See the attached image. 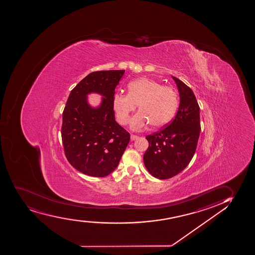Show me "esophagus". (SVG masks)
Masks as SVG:
<instances>
[{
    "label": "esophagus",
    "instance_id": "esophagus-1",
    "mask_svg": "<svg viewBox=\"0 0 255 255\" xmlns=\"http://www.w3.org/2000/svg\"><path fill=\"white\" fill-rule=\"evenodd\" d=\"M130 138H131V140L133 141L135 140V139H137V138H138V136H137V135L131 134V136H130Z\"/></svg>",
    "mask_w": 255,
    "mask_h": 255
}]
</instances>
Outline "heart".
Returning <instances> with one entry per match:
<instances>
[{
	"label": "heart",
	"mask_w": 255,
	"mask_h": 255,
	"mask_svg": "<svg viewBox=\"0 0 255 255\" xmlns=\"http://www.w3.org/2000/svg\"><path fill=\"white\" fill-rule=\"evenodd\" d=\"M128 94H116L112 106L118 122L126 125L130 114L138 106L139 112L130 122L132 130H140L150 124L153 128L165 126L172 120L178 108L177 93L155 80L139 78L129 82Z\"/></svg>",
	"instance_id": "b5f03b06"
}]
</instances>
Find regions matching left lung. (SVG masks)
Masks as SVG:
<instances>
[{
  "label": "left lung",
  "instance_id": "obj_1",
  "mask_svg": "<svg viewBox=\"0 0 255 255\" xmlns=\"http://www.w3.org/2000/svg\"><path fill=\"white\" fill-rule=\"evenodd\" d=\"M179 93V106L168 126L148 135L149 147L143 162L151 175L160 179L172 178L187 167L196 151L201 132L200 108L193 91L172 76Z\"/></svg>",
  "mask_w": 255,
  "mask_h": 255
}]
</instances>
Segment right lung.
<instances>
[{
	"label": "right lung",
	"mask_w": 255,
	"mask_h": 255,
	"mask_svg": "<svg viewBox=\"0 0 255 255\" xmlns=\"http://www.w3.org/2000/svg\"><path fill=\"white\" fill-rule=\"evenodd\" d=\"M125 70L92 72L72 89L63 112L61 135L65 155L86 175L106 177L117 168L130 134L115 120L112 99ZM102 96L93 107L89 94Z\"/></svg>",
	"instance_id": "add662e5"
}]
</instances>
